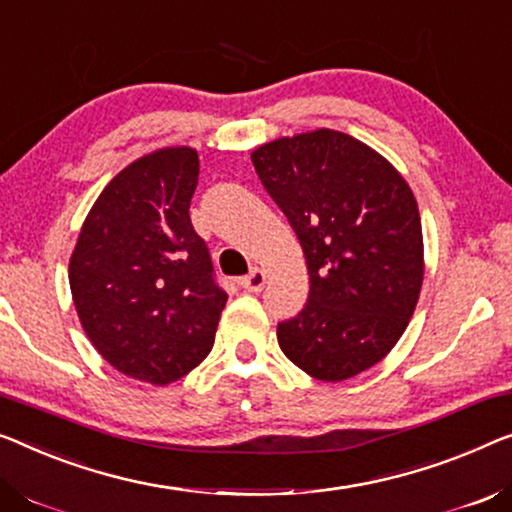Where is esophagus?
Returning <instances> with one entry per match:
<instances>
[{
	"mask_svg": "<svg viewBox=\"0 0 512 512\" xmlns=\"http://www.w3.org/2000/svg\"><path fill=\"white\" fill-rule=\"evenodd\" d=\"M266 285V271L264 269H255L248 273L246 278H241V287L248 289V292H262Z\"/></svg>",
	"mask_w": 512,
	"mask_h": 512,
	"instance_id": "obj_1",
	"label": "esophagus"
}]
</instances>
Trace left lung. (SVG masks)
Instances as JSON below:
<instances>
[{
	"label": "left lung",
	"instance_id": "left-lung-1",
	"mask_svg": "<svg viewBox=\"0 0 512 512\" xmlns=\"http://www.w3.org/2000/svg\"><path fill=\"white\" fill-rule=\"evenodd\" d=\"M257 177L299 236L305 308L278 324L289 361L345 381L398 345L423 287V230L402 174L356 137L317 128L253 154Z\"/></svg>",
	"mask_w": 512,
	"mask_h": 512
}]
</instances>
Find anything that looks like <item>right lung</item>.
Listing matches in <instances>:
<instances>
[{"mask_svg":"<svg viewBox=\"0 0 512 512\" xmlns=\"http://www.w3.org/2000/svg\"><path fill=\"white\" fill-rule=\"evenodd\" d=\"M197 174L193 147L133 160L89 209L68 262L91 345L121 375L154 386L207 358L227 303L190 223Z\"/></svg>","mask_w":512,"mask_h":512,"instance_id":"add662e5","label":"right lung"}]
</instances>
